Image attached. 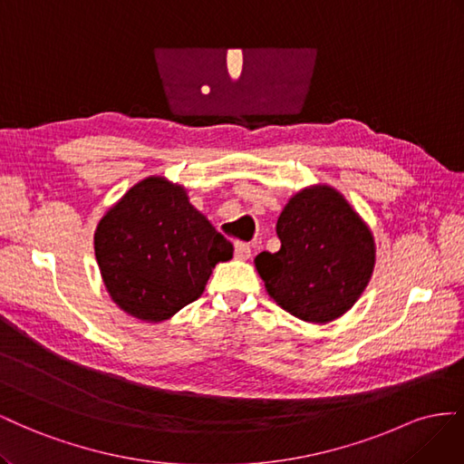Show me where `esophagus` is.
<instances>
[{"mask_svg": "<svg viewBox=\"0 0 464 464\" xmlns=\"http://www.w3.org/2000/svg\"><path fill=\"white\" fill-rule=\"evenodd\" d=\"M250 253H253V250H250V245H246V243H237L235 245V256L239 260H248Z\"/></svg>", "mask_w": 464, "mask_h": 464, "instance_id": "34e87169", "label": "esophagus"}]
</instances>
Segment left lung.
Wrapping results in <instances>:
<instances>
[{
	"mask_svg": "<svg viewBox=\"0 0 464 464\" xmlns=\"http://www.w3.org/2000/svg\"><path fill=\"white\" fill-rule=\"evenodd\" d=\"M282 246L255 258L268 295L289 314L326 324L348 313L375 268V239L336 188L313 184L289 198L276 223Z\"/></svg>",
	"mask_w": 464,
	"mask_h": 464,
	"instance_id": "left-lung-1",
	"label": "left lung"
}]
</instances>
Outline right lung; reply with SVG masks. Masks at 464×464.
Listing matches in <instances>:
<instances>
[{
  "label": "right lung",
  "mask_w": 464,
  "mask_h": 464,
  "mask_svg": "<svg viewBox=\"0 0 464 464\" xmlns=\"http://www.w3.org/2000/svg\"><path fill=\"white\" fill-rule=\"evenodd\" d=\"M111 299L143 323H163L204 294L233 245L198 211L182 184L148 177L112 204L95 229Z\"/></svg>",
  "instance_id": "add662e5"
}]
</instances>
